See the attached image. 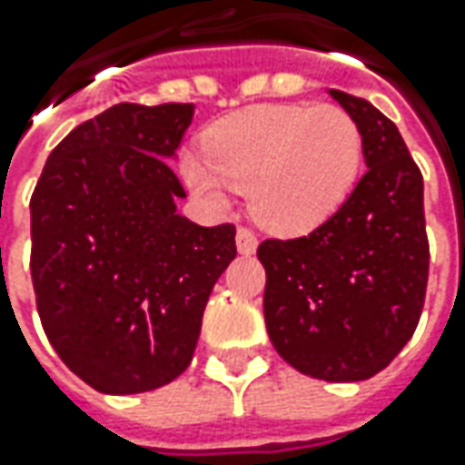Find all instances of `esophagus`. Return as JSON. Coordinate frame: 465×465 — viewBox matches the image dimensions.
Segmentation results:
<instances>
[{
	"instance_id": "1",
	"label": "esophagus",
	"mask_w": 465,
	"mask_h": 465,
	"mask_svg": "<svg viewBox=\"0 0 465 465\" xmlns=\"http://www.w3.org/2000/svg\"><path fill=\"white\" fill-rule=\"evenodd\" d=\"M235 242H238V251H241L242 256H251V253H256L259 238H256V232H253V230H248V227H238V232H235Z\"/></svg>"
}]
</instances>
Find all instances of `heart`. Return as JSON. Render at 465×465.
Here are the masks:
<instances>
[{
    "mask_svg": "<svg viewBox=\"0 0 465 465\" xmlns=\"http://www.w3.org/2000/svg\"><path fill=\"white\" fill-rule=\"evenodd\" d=\"M204 154L181 160V175L199 196L223 204L230 188L248 191L263 227L295 235L344 204L362 165V132L333 103L261 105L212 124Z\"/></svg>",
    "mask_w": 465,
    "mask_h": 465,
    "instance_id": "b5f03b06",
    "label": "heart"
}]
</instances>
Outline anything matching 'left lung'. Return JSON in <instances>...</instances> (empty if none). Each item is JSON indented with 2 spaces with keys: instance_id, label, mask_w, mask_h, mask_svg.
I'll return each mask as SVG.
<instances>
[{
  "instance_id": "left-lung-1",
  "label": "left lung",
  "mask_w": 465,
  "mask_h": 465,
  "mask_svg": "<svg viewBox=\"0 0 465 465\" xmlns=\"http://www.w3.org/2000/svg\"><path fill=\"white\" fill-rule=\"evenodd\" d=\"M362 132L367 173L329 220L292 241L259 245L263 318L284 362L329 383L367 381L414 336L430 242L424 181L391 118L329 90Z\"/></svg>"
}]
</instances>
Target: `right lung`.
<instances>
[{"mask_svg": "<svg viewBox=\"0 0 465 465\" xmlns=\"http://www.w3.org/2000/svg\"><path fill=\"white\" fill-rule=\"evenodd\" d=\"M193 103H118L48 154L30 199V277L45 336L100 393H144L193 357L206 300L235 259V224L175 212L168 165Z\"/></svg>", "mask_w": 465, "mask_h": 465, "instance_id": "1", "label": "right lung"}]
</instances>
